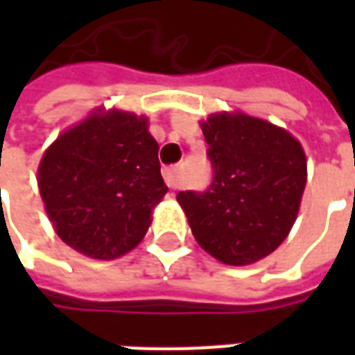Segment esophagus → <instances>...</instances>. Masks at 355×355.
I'll return each instance as SVG.
<instances>
[{"mask_svg":"<svg viewBox=\"0 0 355 355\" xmlns=\"http://www.w3.org/2000/svg\"><path fill=\"white\" fill-rule=\"evenodd\" d=\"M163 178H165V184L169 186L171 190H177L178 188V169L177 167H169V169L163 171Z\"/></svg>","mask_w":355,"mask_h":355,"instance_id":"esophagus-1","label":"esophagus"}]
</instances>
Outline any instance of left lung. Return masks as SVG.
<instances>
[{
	"mask_svg": "<svg viewBox=\"0 0 355 355\" xmlns=\"http://www.w3.org/2000/svg\"><path fill=\"white\" fill-rule=\"evenodd\" d=\"M215 177L205 193L177 196L201 249L228 266L274 253L297 220L308 167L287 129L245 112L200 121Z\"/></svg>",
	"mask_w": 355,
	"mask_h": 355,
	"instance_id": "8db88e82",
	"label": "left lung"
}]
</instances>
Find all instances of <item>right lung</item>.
Wrapping results in <instances>:
<instances>
[{
	"label": "right lung",
	"mask_w": 355,
	"mask_h": 355,
	"mask_svg": "<svg viewBox=\"0 0 355 355\" xmlns=\"http://www.w3.org/2000/svg\"><path fill=\"white\" fill-rule=\"evenodd\" d=\"M148 117L96 108L42 155L37 188L57 236L96 261L123 257L146 236L167 186Z\"/></svg>",
	"instance_id": "obj_1"
}]
</instances>
